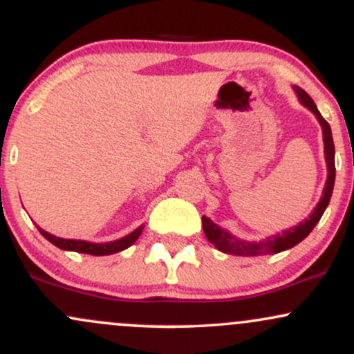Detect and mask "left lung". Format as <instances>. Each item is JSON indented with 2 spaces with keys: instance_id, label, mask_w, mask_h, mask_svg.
Returning <instances> with one entry per match:
<instances>
[{
  "instance_id": "8db88e82",
  "label": "left lung",
  "mask_w": 354,
  "mask_h": 354,
  "mask_svg": "<svg viewBox=\"0 0 354 354\" xmlns=\"http://www.w3.org/2000/svg\"><path fill=\"white\" fill-rule=\"evenodd\" d=\"M296 95L301 100V103L306 108H310L315 116L318 118L321 128H323V140H324V156H326V165H328V180L326 186H324L323 198L318 203L315 211L311 213V216L304 219L303 223H299L295 228L283 231L281 234H276V236H271L268 239H263V241L254 243V241H243V239H238L233 234H230L228 231L221 230L218 225H214L209 218L203 216V230H205L206 238H208L209 243H213L214 246L218 248L219 251L228 254H236V256H259V254H271V253H279V251L290 250L298 245L299 241H303L308 234L311 233L313 228L316 226V223L319 221L321 216H323L324 209L330 205L331 194H333V186H335V145H333V136H331V128L328 124V121L321 116V113L316 108L315 101L311 100V96L308 95L304 89L299 86H295Z\"/></svg>"
}]
</instances>
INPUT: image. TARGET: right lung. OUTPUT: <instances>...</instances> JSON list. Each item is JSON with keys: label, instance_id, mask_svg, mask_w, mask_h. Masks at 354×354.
Segmentation results:
<instances>
[{"label": "right lung", "instance_id": "right-lung-1", "mask_svg": "<svg viewBox=\"0 0 354 354\" xmlns=\"http://www.w3.org/2000/svg\"><path fill=\"white\" fill-rule=\"evenodd\" d=\"M39 233L43 234L48 241L53 243L55 246L61 248V250H68V251H76V253H86V254H93V256H104V254H113V253H120V251L126 250L140 238L141 231H143V226L129 233L128 236L118 239V241H111V243H101V245H96V243H88V241H78V239H63V238H56L53 234L46 233V231L38 228Z\"/></svg>", "mask_w": 354, "mask_h": 354}]
</instances>
